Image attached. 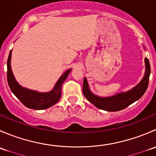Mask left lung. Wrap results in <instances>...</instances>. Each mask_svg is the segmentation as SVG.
<instances>
[{
  "label": "left lung",
  "mask_w": 156,
  "mask_h": 156,
  "mask_svg": "<svg viewBox=\"0 0 156 156\" xmlns=\"http://www.w3.org/2000/svg\"><path fill=\"white\" fill-rule=\"evenodd\" d=\"M145 65L146 73L142 81L136 87L127 92L121 93L113 97H106V98L99 97L90 91L87 79L84 78L83 82V94L88 101L90 102L93 105L100 109L108 112H116L124 109L130 106L131 103L139 100L147 89L151 72L150 64L147 58L145 59Z\"/></svg>",
  "instance_id": "1"
}]
</instances>
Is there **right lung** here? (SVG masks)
<instances>
[{
    "instance_id": "right-lung-1",
    "label": "right lung",
    "mask_w": 156,
    "mask_h": 156,
    "mask_svg": "<svg viewBox=\"0 0 156 156\" xmlns=\"http://www.w3.org/2000/svg\"><path fill=\"white\" fill-rule=\"evenodd\" d=\"M11 52L12 50H10L7 62V77L9 87L14 95L21 101V103L25 106L29 108H32V109H46V108L56 104L61 97V92H62L61 89H62V83L66 79L67 76L72 69L67 70L59 78L53 90H51L50 92L38 93L37 91L31 90L21 87L15 80L10 67Z\"/></svg>"
}]
</instances>
